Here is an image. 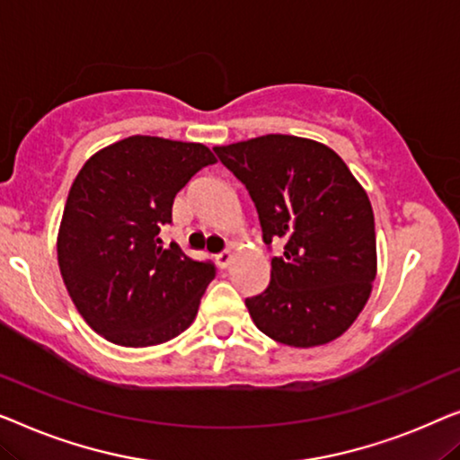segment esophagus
Here are the masks:
<instances>
[{
  "label": "esophagus",
  "instance_id": "1",
  "mask_svg": "<svg viewBox=\"0 0 460 460\" xmlns=\"http://www.w3.org/2000/svg\"><path fill=\"white\" fill-rule=\"evenodd\" d=\"M215 261H217V264H218V267H221V269H227L229 262H231V252H229V250L218 252V254L215 256Z\"/></svg>",
  "mask_w": 460,
  "mask_h": 460
}]
</instances>
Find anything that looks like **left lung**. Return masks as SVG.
Masks as SVG:
<instances>
[{
    "mask_svg": "<svg viewBox=\"0 0 460 460\" xmlns=\"http://www.w3.org/2000/svg\"><path fill=\"white\" fill-rule=\"evenodd\" d=\"M256 206L262 242L283 243L262 294L245 297L264 335L323 346L357 321L377 273L375 218L365 190L332 147L294 135L217 146Z\"/></svg>",
    "mask_w": 460,
    "mask_h": 460,
    "instance_id": "8db88e82",
    "label": "left lung"
}]
</instances>
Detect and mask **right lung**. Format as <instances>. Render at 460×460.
I'll list each match as a JSON object with an SVG mask.
<instances>
[{"instance_id":"1","label":"right lung","mask_w":460,"mask_h":460,"mask_svg":"<svg viewBox=\"0 0 460 460\" xmlns=\"http://www.w3.org/2000/svg\"><path fill=\"white\" fill-rule=\"evenodd\" d=\"M217 158L202 144L133 135L93 154L70 187L58 264L87 325L119 346L164 344L191 325L215 279L160 239L174 196Z\"/></svg>"}]
</instances>
